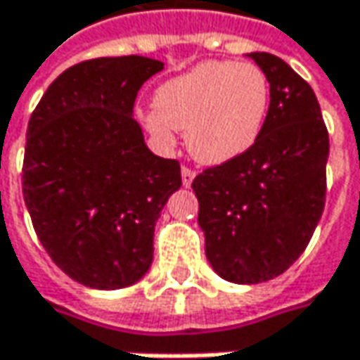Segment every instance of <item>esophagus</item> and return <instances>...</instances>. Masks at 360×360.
I'll return each mask as SVG.
<instances>
[{"instance_id":"obj_1","label":"esophagus","mask_w":360,"mask_h":360,"mask_svg":"<svg viewBox=\"0 0 360 360\" xmlns=\"http://www.w3.org/2000/svg\"><path fill=\"white\" fill-rule=\"evenodd\" d=\"M193 177H195V171H193V169H189V167H183V169H181V179H183V185H185V187L191 185Z\"/></svg>"}]
</instances>
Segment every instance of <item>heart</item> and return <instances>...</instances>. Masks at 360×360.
I'll return each instance as SVG.
<instances>
[{"mask_svg":"<svg viewBox=\"0 0 360 360\" xmlns=\"http://www.w3.org/2000/svg\"><path fill=\"white\" fill-rule=\"evenodd\" d=\"M271 83L256 64L206 60L162 83L154 110L141 116L146 129L173 143L185 131L189 154L204 165H225L258 141L271 108Z\"/></svg>","mask_w":360,"mask_h":360,"instance_id":"heart-1","label":"heart"}]
</instances>
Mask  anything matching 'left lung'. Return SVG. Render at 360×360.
<instances>
[{
  "label": "left lung",
  "instance_id": "1",
  "mask_svg": "<svg viewBox=\"0 0 360 360\" xmlns=\"http://www.w3.org/2000/svg\"><path fill=\"white\" fill-rule=\"evenodd\" d=\"M271 83L258 141L193 183L198 223L212 269L233 283H262L288 271L323 214L329 135L311 85L281 58L248 53Z\"/></svg>",
  "mask_w": 360,
  "mask_h": 360
}]
</instances>
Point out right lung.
Here are the masks:
<instances>
[{
    "instance_id": "add662e5",
    "label": "right lung",
    "mask_w": 360,
    "mask_h": 360,
    "mask_svg": "<svg viewBox=\"0 0 360 360\" xmlns=\"http://www.w3.org/2000/svg\"><path fill=\"white\" fill-rule=\"evenodd\" d=\"M165 68L143 56L96 58L64 70L27 129L22 195L37 238L75 281L118 290L154 258V225L181 187L177 160L152 154L133 106Z\"/></svg>"
}]
</instances>
